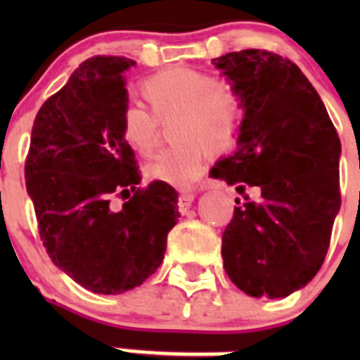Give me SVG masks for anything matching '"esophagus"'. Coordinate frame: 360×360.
<instances>
[{
	"label": "esophagus",
	"mask_w": 360,
	"mask_h": 360,
	"mask_svg": "<svg viewBox=\"0 0 360 360\" xmlns=\"http://www.w3.org/2000/svg\"><path fill=\"white\" fill-rule=\"evenodd\" d=\"M195 202V193H191V191H182L180 196H178V209L182 212H186L187 209L191 207V203Z\"/></svg>",
	"instance_id": "34e87169"
}]
</instances>
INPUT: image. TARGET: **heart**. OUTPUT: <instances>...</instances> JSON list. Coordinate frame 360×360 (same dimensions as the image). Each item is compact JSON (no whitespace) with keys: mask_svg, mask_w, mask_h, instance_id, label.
<instances>
[{"mask_svg":"<svg viewBox=\"0 0 360 360\" xmlns=\"http://www.w3.org/2000/svg\"><path fill=\"white\" fill-rule=\"evenodd\" d=\"M151 110L139 103L126 104L120 113L124 142L142 157L158 142L160 122L173 124L174 148L158 153L146 167L155 182L187 189L202 176L207 153L234 148L245 119V101L236 86L216 81L200 70L176 66L155 73L142 82Z\"/></svg>","mask_w":360,"mask_h":360,"instance_id":"1","label":"heart"}]
</instances>
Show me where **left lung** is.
I'll list each match as a JSON object with an SVG mask.
<instances>
[{
	"label": "left lung",
	"instance_id": "obj_1",
	"mask_svg": "<svg viewBox=\"0 0 360 360\" xmlns=\"http://www.w3.org/2000/svg\"><path fill=\"white\" fill-rule=\"evenodd\" d=\"M241 91L238 149L209 176L257 186L262 196L234 207L221 236L231 281L252 297H287L319 272L341 209V141L319 94L297 65L269 50L212 59ZM240 203V200H236Z\"/></svg>",
	"mask_w": 360,
	"mask_h": 360
}]
</instances>
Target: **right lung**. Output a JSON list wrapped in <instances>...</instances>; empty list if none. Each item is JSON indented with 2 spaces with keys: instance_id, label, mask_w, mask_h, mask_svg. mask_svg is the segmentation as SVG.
I'll return each mask as SVG.
<instances>
[{
  "instance_id": "1",
  "label": "right lung",
  "mask_w": 360,
  "mask_h": 360,
  "mask_svg": "<svg viewBox=\"0 0 360 360\" xmlns=\"http://www.w3.org/2000/svg\"><path fill=\"white\" fill-rule=\"evenodd\" d=\"M131 66L128 57L86 59L37 111L25 162L44 249L95 294H122L155 274L180 216L173 187H139L135 151L120 135ZM113 195L129 202L113 210Z\"/></svg>"
}]
</instances>
